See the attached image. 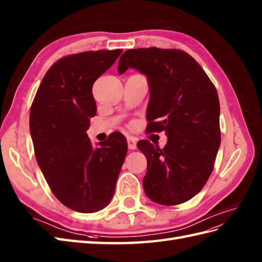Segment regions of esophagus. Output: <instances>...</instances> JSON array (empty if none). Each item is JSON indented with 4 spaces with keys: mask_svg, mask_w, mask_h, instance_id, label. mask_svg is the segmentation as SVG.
Here are the masks:
<instances>
[{
    "mask_svg": "<svg viewBox=\"0 0 262 262\" xmlns=\"http://www.w3.org/2000/svg\"><path fill=\"white\" fill-rule=\"evenodd\" d=\"M127 148L130 150H136L137 149V140L132 137L127 138Z\"/></svg>",
    "mask_w": 262,
    "mask_h": 262,
    "instance_id": "34e87169",
    "label": "esophagus"
}]
</instances>
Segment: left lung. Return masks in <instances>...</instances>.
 Segmentation results:
<instances>
[{
	"instance_id": "obj_1",
	"label": "left lung",
	"mask_w": 262,
	"mask_h": 262,
	"mask_svg": "<svg viewBox=\"0 0 262 262\" xmlns=\"http://www.w3.org/2000/svg\"><path fill=\"white\" fill-rule=\"evenodd\" d=\"M129 68L148 81V131L164 130L168 137L163 149L148 140L137 144L148 165L144 192L159 205H180L200 192L212 172L221 141L218 93L193 57L180 50H127L119 74Z\"/></svg>"
}]
</instances>
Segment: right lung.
Listing matches in <instances>:
<instances>
[{
  "mask_svg": "<svg viewBox=\"0 0 262 262\" xmlns=\"http://www.w3.org/2000/svg\"><path fill=\"white\" fill-rule=\"evenodd\" d=\"M122 50L89 51L55 62L31 106L30 132L37 164L62 205L92 213L109 205L127 152L114 132L93 146L86 135L97 113L93 83Z\"/></svg>",
  "mask_w": 262,
  "mask_h": 262,
  "instance_id": "obj_1",
  "label": "right lung"
}]
</instances>
